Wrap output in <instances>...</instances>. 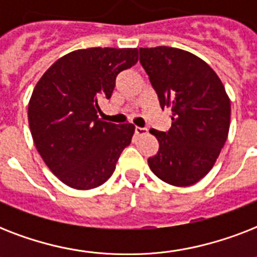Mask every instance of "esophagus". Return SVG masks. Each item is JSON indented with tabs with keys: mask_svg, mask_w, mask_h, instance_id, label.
<instances>
[{
	"mask_svg": "<svg viewBox=\"0 0 257 257\" xmlns=\"http://www.w3.org/2000/svg\"><path fill=\"white\" fill-rule=\"evenodd\" d=\"M147 128H141V126H136L135 128V133H136L137 136H143V135H147Z\"/></svg>",
	"mask_w": 257,
	"mask_h": 257,
	"instance_id": "obj_1",
	"label": "esophagus"
}]
</instances>
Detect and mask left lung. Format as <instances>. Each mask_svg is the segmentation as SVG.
Returning <instances> with one entry per match:
<instances>
[{
  "label": "left lung",
  "instance_id": "obj_1",
  "mask_svg": "<svg viewBox=\"0 0 257 257\" xmlns=\"http://www.w3.org/2000/svg\"><path fill=\"white\" fill-rule=\"evenodd\" d=\"M140 62L161 109L172 112L168 132L149 131L159 141L149 168L167 184L193 185L211 171L227 141L229 97L215 70L187 50L140 48Z\"/></svg>",
  "mask_w": 257,
  "mask_h": 257
}]
</instances>
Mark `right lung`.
Wrapping results in <instances>:
<instances>
[{
	"label": "right lung",
	"mask_w": 257,
	"mask_h": 257,
	"mask_svg": "<svg viewBox=\"0 0 257 257\" xmlns=\"http://www.w3.org/2000/svg\"><path fill=\"white\" fill-rule=\"evenodd\" d=\"M139 60L137 49L89 48L62 56L42 74L30 97L28 120L48 168L74 189H93L113 175L135 125L98 118L117 74Z\"/></svg>",
	"instance_id": "add662e5"
}]
</instances>
